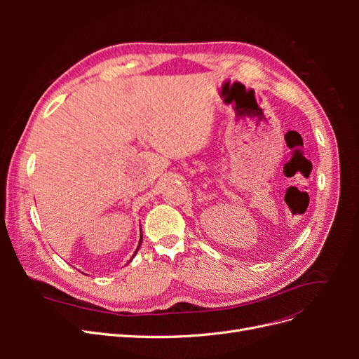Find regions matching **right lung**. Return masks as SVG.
<instances>
[{"mask_svg":"<svg viewBox=\"0 0 359 359\" xmlns=\"http://www.w3.org/2000/svg\"><path fill=\"white\" fill-rule=\"evenodd\" d=\"M140 243H142V236H140V241H139V247H140ZM139 247L136 248V252H135V255L137 253V250H139ZM135 255H133V256H135ZM132 259H133V257H132Z\"/></svg>","mask_w":359,"mask_h":359,"instance_id":"1","label":"right lung"}]
</instances>
